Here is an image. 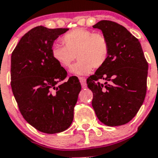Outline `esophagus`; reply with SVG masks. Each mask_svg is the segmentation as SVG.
I'll return each mask as SVG.
<instances>
[{
  "label": "esophagus",
  "instance_id": "esophagus-1",
  "mask_svg": "<svg viewBox=\"0 0 158 158\" xmlns=\"http://www.w3.org/2000/svg\"><path fill=\"white\" fill-rule=\"evenodd\" d=\"M79 81H80L81 84L82 88L86 87V79L85 77H79Z\"/></svg>",
  "mask_w": 158,
  "mask_h": 158
}]
</instances>
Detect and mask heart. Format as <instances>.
<instances>
[{"label": "heart", "instance_id": "1", "mask_svg": "<svg viewBox=\"0 0 158 158\" xmlns=\"http://www.w3.org/2000/svg\"><path fill=\"white\" fill-rule=\"evenodd\" d=\"M64 46L54 44L51 47L53 59L61 66L68 68L75 58L77 63L71 67L74 75H87L93 68L100 69L108 59L110 45L108 40L101 33H94L85 28H77L62 37Z\"/></svg>", "mask_w": 158, "mask_h": 158}]
</instances>
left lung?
I'll return each mask as SVG.
<instances>
[{"instance_id":"left-lung-1","label":"left lung","mask_w":158,"mask_h":158,"mask_svg":"<svg viewBox=\"0 0 158 158\" xmlns=\"http://www.w3.org/2000/svg\"><path fill=\"white\" fill-rule=\"evenodd\" d=\"M102 31L110 45L108 59L87 79L93 93V109L109 127L127 123L136 115L146 93L148 63L139 40L126 27L110 20L93 26ZM100 79L105 80L101 84Z\"/></svg>"}]
</instances>
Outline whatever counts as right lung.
<instances>
[{"label": "right lung", "mask_w": 158, "mask_h": 158, "mask_svg": "<svg viewBox=\"0 0 158 158\" xmlns=\"http://www.w3.org/2000/svg\"><path fill=\"white\" fill-rule=\"evenodd\" d=\"M68 28H32L20 39L11 56V87L24 119L38 131L56 134L70 127L81 89L77 77L53 59L54 40Z\"/></svg>", "instance_id": "obj_1"}]
</instances>
